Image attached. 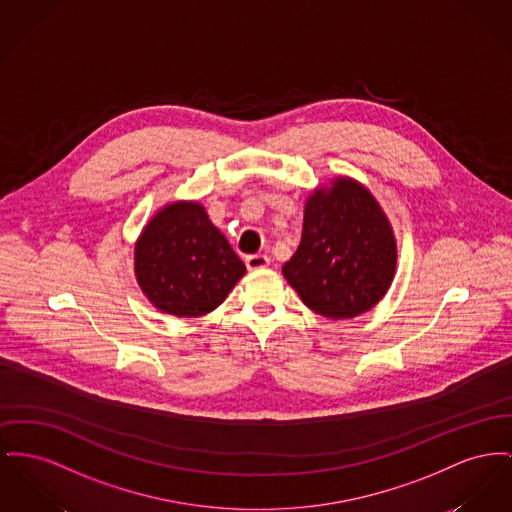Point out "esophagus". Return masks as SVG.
I'll use <instances>...</instances> for the list:
<instances>
[{
	"label": "esophagus",
	"mask_w": 512,
	"mask_h": 512,
	"mask_svg": "<svg viewBox=\"0 0 512 512\" xmlns=\"http://www.w3.org/2000/svg\"><path fill=\"white\" fill-rule=\"evenodd\" d=\"M269 257L267 255H249L245 257V267L249 271H261V269H267L269 267Z\"/></svg>",
	"instance_id": "1"
}]
</instances>
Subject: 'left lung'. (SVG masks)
I'll return each instance as SVG.
<instances>
[{"instance_id": "8db88e82", "label": "left lung", "mask_w": 512, "mask_h": 512, "mask_svg": "<svg viewBox=\"0 0 512 512\" xmlns=\"http://www.w3.org/2000/svg\"><path fill=\"white\" fill-rule=\"evenodd\" d=\"M394 269L391 222L369 189L336 178L307 197L300 247L282 274L311 311L358 317L387 294Z\"/></svg>"}]
</instances>
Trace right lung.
<instances>
[{
  "label": "right lung",
  "mask_w": 512,
  "mask_h": 512,
  "mask_svg": "<svg viewBox=\"0 0 512 512\" xmlns=\"http://www.w3.org/2000/svg\"><path fill=\"white\" fill-rule=\"evenodd\" d=\"M245 265L203 205L176 201L156 212L135 245V276L156 309L176 317L211 313Z\"/></svg>",
  "instance_id": "obj_1"
}]
</instances>
